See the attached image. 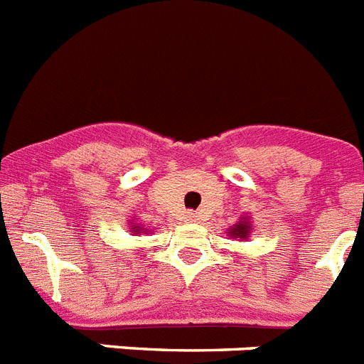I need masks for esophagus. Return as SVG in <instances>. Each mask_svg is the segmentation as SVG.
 I'll list each match as a JSON object with an SVG mask.
<instances>
[{"mask_svg": "<svg viewBox=\"0 0 364 364\" xmlns=\"http://www.w3.org/2000/svg\"><path fill=\"white\" fill-rule=\"evenodd\" d=\"M186 220H189V222H198V217L195 213H189L188 217H186Z\"/></svg>", "mask_w": 364, "mask_h": 364, "instance_id": "obj_1", "label": "esophagus"}]
</instances>
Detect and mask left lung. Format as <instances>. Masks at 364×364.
I'll return each mask as SVG.
<instances>
[{"label":"left lung","mask_w":364,"mask_h":364,"mask_svg":"<svg viewBox=\"0 0 364 364\" xmlns=\"http://www.w3.org/2000/svg\"><path fill=\"white\" fill-rule=\"evenodd\" d=\"M252 217L247 215V217H242L239 218V222L235 224V226H231L230 230H228V235H230L231 239H239V240H246L247 237H250V233H252Z\"/></svg>","instance_id":"left-lung-1"}]
</instances>
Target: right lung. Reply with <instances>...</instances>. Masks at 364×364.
Returning a JSON list of instances; mask_svg holds the SVG:
<instances>
[{
  "instance_id": "right-lung-1",
  "label": "right lung",
  "mask_w": 364,
  "mask_h": 364,
  "mask_svg": "<svg viewBox=\"0 0 364 364\" xmlns=\"http://www.w3.org/2000/svg\"><path fill=\"white\" fill-rule=\"evenodd\" d=\"M129 233H133V235H142V233L147 235V233H149V230H144L142 224H138V222L133 218V220L129 222Z\"/></svg>"
}]
</instances>
